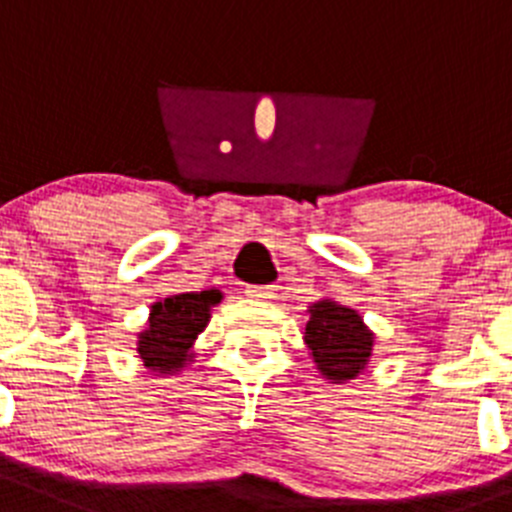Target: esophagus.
Returning <instances> with one entry per match:
<instances>
[{
  "label": "esophagus",
  "instance_id": "34e87169",
  "mask_svg": "<svg viewBox=\"0 0 512 512\" xmlns=\"http://www.w3.org/2000/svg\"><path fill=\"white\" fill-rule=\"evenodd\" d=\"M245 293H247V298H252V300H270V298H275V285H250Z\"/></svg>",
  "mask_w": 512,
  "mask_h": 512
}]
</instances>
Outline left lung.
<instances>
[{
    "mask_svg": "<svg viewBox=\"0 0 512 512\" xmlns=\"http://www.w3.org/2000/svg\"><path fill=\"white\" fill-rule=\"evenodd\" d=\"M308 315L305 343L318 371L333 384H346L364 374L374 351V333L366 328L364 318L336 300H318L310 305Z\"/></svg>",
    "mask_w": 512,
    "mask_h": 512,
    "instance_id": "obj_1",
    "label": "left lung"
}]
</instances>
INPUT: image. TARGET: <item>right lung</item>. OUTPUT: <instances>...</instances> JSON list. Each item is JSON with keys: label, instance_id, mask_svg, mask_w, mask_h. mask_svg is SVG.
I'll return each instance as SVG.
<instances>
[{"label": "right lung", "instance_id": "right-lung-1", "mask_svg": "<svg viewBox=\"0 0 512 512\" xmlns=\"http://www.w3.org/2000/svg\"><path fill=\"white\" fill-rule=\"evenodd\" d=\"M222 300L219 290L179 293L151 305V315L138 333V356L154 374H174L191 361V346L207 328L212 308Z\"/></svg>", "mask_w": 512, "mask_h": 512}]
</instances>
